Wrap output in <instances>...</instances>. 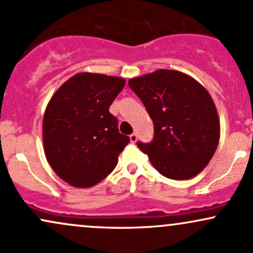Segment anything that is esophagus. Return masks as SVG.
Listing matches in <instances>:
<instances>
[{
    "mask_svg": "<svg viewBox=\"0 0 253 253\" xmlns=\"http://www.w3.org/2000/svg\"><path fill=\"white\" fill-rule=\"evenodd\" d=\"M129 139H130V143H136V140H138V135H136V133H132V134L129 135Z\"/></svg>",
    "mask_w": 253,
    "mask_h": 253,
    "instance_id": "obj_1",
    "label": "esophagus"
}]
</instances>
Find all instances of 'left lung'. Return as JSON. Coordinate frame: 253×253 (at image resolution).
<instances>
[{
  "label": "left lung",
  "mask_w": 253,
  "mask_h": 253,
  "mask_svg": "<svg viewBox=\"0 0 253 253\" xmlns=\"http://www.w3.org/2000/svg\"><path fill=\"white\" fill-rule=\"evenodd\" d=\"M155 125L152 143L138 147L171 179H189L207 167L220 139V120L210 92L181 71L161 69L130 78Z\"/></svg>",
  "instance_id": "left-lung-1"
}]
</instances>
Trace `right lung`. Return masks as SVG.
I'll return each instance as SVG.
<instances>
[{
    "label": "right lung",
    "mask_w": 253,
    "mask_h": 253,
    "mask_svg": "<svg viewBox=\"0 0 253 253\" xmlns=\"http://www.w3.org/2000/svg\"><path fill=\"white\" fill-rule=\"evenodd\" d=\"M125 83L121 77L81 72L63 83L47 103L42 119L46 159L72 187L90 188L106 178L129 143L109 113Z\"/></svg>",
    "instance_id": "add662e5"
}]
</instances>
